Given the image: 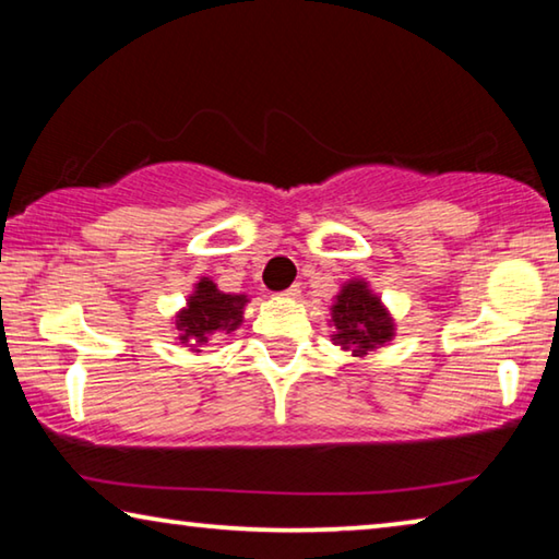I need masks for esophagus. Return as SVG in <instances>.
<instances>
[{
    "label": "esophagus",
    "mask_w": 559,
    "mask_h": 559,
    "mask_svg": "<svg viewBox=\"0 0 559 559\" xmlns=\"http://www.w3.org/2000/svg\"><path fill=\"white\" fill-rule=\"evenodd\" d=\"M283 298H298L300 296V286H290V288H286L281 293Z\"/></svg>",
    "instance_id": "34e87169"
}]
</instances>
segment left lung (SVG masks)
Wrapping results in <instances>:
<instances>
[{
  "label": "left lung",
  "mask_w": 559,
  "mask_h": 559,
  "mask_svg": "<svg viewBox=\"0 0 559 559\" xmlns=\"http://www.w3.org/2000/svg\"><path fill=\"white\" fill-rule=\"evenodd\" d=\"M330 323L335 325L333 343L353 355H367L394 337V320L365 281H347L330 308Z\"/></svg>",
  "instance_id": "1"
}]
</instances>
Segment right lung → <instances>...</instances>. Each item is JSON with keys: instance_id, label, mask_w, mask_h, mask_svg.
Returning a JSON list of instances; mask_svg holds the SVG:
<instances>
[{"instance_id": "1", "label": "right lung", "mask_w": 559, "mask_h": 559, "mask_svg": "<svg viewBox=\"0 0 559 559\" xmlns=\"http://www.w3.org/2000/svg\"><path fill=\"white\" fill-rule=\"evenodd\" d=\"M246 302H249L246 296L224 293L212 278H200V283H194L192 296L187 298V306L175 316L177 340L200 353L197 347L206 345L212 337L234 333L243 323Z\"/></svg>"}]
</instances>
